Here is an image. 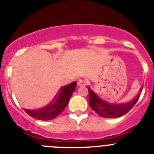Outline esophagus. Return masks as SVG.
<instances>
[{"label": "esophagus", "mask_w": 154, "mask_h": 154, "mask_svg": "<svg viewBox=\"0 0 154 154\" xmlns=\"http://www.w3.org/2000/svg\"><path fill=\"white\" fill-rule=\"evenodd\" d=\"M77 85L80 86V87H81V86L86 85V83L84 80H79L78 81H77Z\"/></svg>", "instance_id": "1"}]
</instances>
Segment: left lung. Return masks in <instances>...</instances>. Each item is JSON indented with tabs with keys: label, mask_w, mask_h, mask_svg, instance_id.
I'll list each match as a JSON object with an SVG mask.
<instances>
[{
	"label": "left lung",
	"mask_w": 154,
	"mask_h": 154,
	"mask_svg": "<svg viewBox=\"0 0 154 154\" xmlns=\"http://www.w3.org/2000/svg\"><path fill=\"white\" fill-rule=\"evenodd\" d=\"M89 90V104L92 109L95 111L99 116L106 119H114L124 116L131 109L133 106L136 104L140 97L138 94L134 99L128 103L112 104L108 103L93 91L89 86H87ZM142 90H140V92Z\"/></svg>",
	"instance_id": "8db88e82"
}]
</instances>
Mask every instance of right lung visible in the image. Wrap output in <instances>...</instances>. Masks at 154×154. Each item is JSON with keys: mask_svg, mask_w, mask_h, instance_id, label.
I'll return each mask as SVG.
<instances>
[{"mask_svg": "<svg viewBox=\"0 0 154 154\" xmlns=\"http://www.w3.org/2000/svg\"><path fill=\"white\" fill-rule=\"evenodd\" d=\"M77 87V82L64 86L57 92L52 101L44 107L38 109H26V112L31 117L42 121H48L55 119L59 116L68 104L71 95Z\"/></svg>", "mask_w": 154, "mask_h": 154, "instance_id": "right-lung-1", "label": "right lung"}]
</instances>
